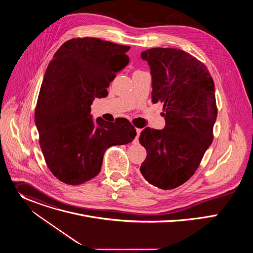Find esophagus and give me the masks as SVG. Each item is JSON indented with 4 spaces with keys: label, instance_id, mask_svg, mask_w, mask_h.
I'll list each match as a JSON object with an SVG mask.
<instances>
[{
    "label": "esophagus",
    "instance_id": "obj_1",
    "mask_svg": "<svg viewBox=\"0 0 253 253\" xmlns=\"http://www.w3.org/2000/svg\"><path fill=\"white\" fill-rule=\"evenodd\" d=\"M140 133H141V129L137 128V129H136V141L138 140V138H139V135H140Z\"/></svg>",
    "mask_w": 253,
    "mask_h": 253
}]
</instances>
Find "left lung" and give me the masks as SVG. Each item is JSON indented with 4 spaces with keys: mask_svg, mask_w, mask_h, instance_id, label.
Returning <instances> with one entry per match:
<instances>
[{
    "mask_svg": "<svg viewBox=\"0 0 253 253\" xmlns=\"http://www.w3.org/2000/svg\"><path fill=\"white\" fill-rule=\"evenodd\" d=\"M152 75V102H161L162 130L144 129L139 141L147 151L140 172L163 190L185 183L213 140L217 117L214 82L206 66L185 51L152 48L142 52Z\"/></svg>",
    "mask_w": 253,
    "mask_h": 253,
    "instance_id": "obj_1",
    "label": "left lung"
}]
</instances>
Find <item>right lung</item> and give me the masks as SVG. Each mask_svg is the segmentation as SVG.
Segmentation results:
<instances>
[{
  "label": "right lung",
  "instance_id": "obj_1",
  "mask_svg": "<svg viewBox=\"0 0 253 253\" xmlns=\"http://www.w3.org/2000/svg\"><path fill=\"white\" fill-rule=\"evenodd\" d=\"M129 46L97 38H74L55 53L44 76L35 122L46 164L69 185L97 176L107 148L123 145L136 136L125 118L93 121L91 104L108 95L116 73L129 63ZM118 60L116 68L110 64Z\"/></svg>",
  "mask_w": 253,
  "mask_h": 253
}]
</instances>
